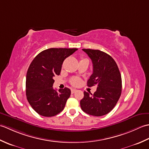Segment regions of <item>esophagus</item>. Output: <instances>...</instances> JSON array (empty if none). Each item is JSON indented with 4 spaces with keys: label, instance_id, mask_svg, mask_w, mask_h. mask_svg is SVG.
I'll use <instances>...</instances> for the list:
<instances>
[{
    "label": "esophagus",
    "instance_id": "obj_1",
    "mask_svg": "<svg viewBox=\"0 0 149 149\" xmlns=\"http://www.w3.org/2000/svg\"><path fill=\"white\" fill-rule=\"evenodd\" d=\"M76 91H77V90H76V89H72V90H71L72 93H74L75 92H76Z\"/></svg>",
    "mask_w": 149,
    "mask_h": 149
}]
</instances>
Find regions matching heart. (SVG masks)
<instances>
[{
    "instance_id": "obj_1",
    "label": "heart",
    "mask_w": 149,
    "mask_h": 149,
    "mask_svg": "<svg viewBox=\"0 0 149 149\" xmlns=\"http://www.w3.org/2000/svg\"><path fill=\"white\" fill-rule=\"evenodd\" d=\"M70 83L74 86H79L81 83V80L79 77H74L71 79Z\"/></svg>"
}]
</instances>
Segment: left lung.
<instances>
[{
  "label": "left lung",
  "instance_id": "left-lung-1",
  "mask_svg": "<svg viewBox=\"0 0 149 149\" xmlns=\"http://www.w3.org/2000/svg\"><path fill=\"white\" fill-rule=\"evenodd\" d=\"M93 63V74L88 86L97 85L93 94L84 91L81 100L82 110L88 115L100 116L109 113L115 106L122 93V77L115 60L99 50L83 49Z\"/></svg>",
  "mask_w": 149,
  "mask_h": 149
}]
</instances>
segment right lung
<instances>
[{"label":"right lung","instance_id":"add662e5","mask_svg":"<svg viewBox=\"0 0 149 149\" xmlns=\"http://www.w3.org/2000/svg\"><path fill=\"white\" fill-rule=\"evenodd\" d=\"M77 49L51 48L43 50L31 62L26 75V96L31 106L39 115L50 117L64 109L71 91H56L54 77L61 72L63 63Z\"/></svg>","mask_w":149,"mask_h":149}]
</instances>
